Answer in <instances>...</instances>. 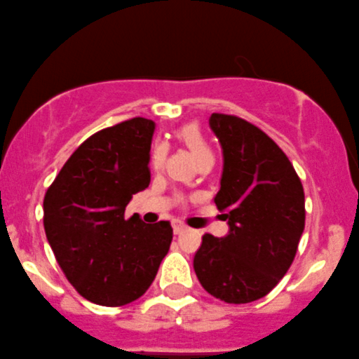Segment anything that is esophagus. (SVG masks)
<instances>
[{
    "instance_id": "34e87169",
    "label": "esophagus",
    "mask_w": 359,
    "mask_h": 359,
    "mask_svg": "<svg viewBox=\"0 0 359 359\" xmlns=\"http://www.w3.org/2000/svg\"><path fill=\"white\" fill-rule=\"evenodd\" d=\"M186 230H187V226L180 222V219H175V222H173V233L175 235H182Z\"/></svg>"
}]
</instances>
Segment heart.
Segmentation results:
<instances>
[{"label":"heart","mask_w":359,"mask_h":359,"mask_svg":"<svg viewBox=\"0 0 359 359\" xmlns=\"http://www.w3.org/2000/svg\"><path fill=\"white\" fill-rule=\"evenodd\" d=\"M173 136H175V140L180 141V143L198 158V161L212 158V148L210 141L204 136L203 129H201L198 122H187V124L179 126V128L173 131ZM163 155L165 148L161 147V144H155L151 149V163L155 165V167H158L161 160H163Z\"/></svg>","instance_id":"obj_1"}]
</instances>
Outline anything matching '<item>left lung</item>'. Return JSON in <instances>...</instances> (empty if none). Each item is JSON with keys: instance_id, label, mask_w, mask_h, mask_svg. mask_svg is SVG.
Listing matches in <instances>:
<instances>
[{"instance_id": "left-lung-1", "label": "left lung", "mask_w": 359, "mask_h": 359, "mask_svg": "<svg viewBox=\"0 0 359 359\" xmlns=\"http://www.w3.org/2000/svg\"><path fill=\"white\" fill-rule=\"evenodd\" d=\"M210 126L224 158L215 204L230 231L223 238L203 235L194 271L215 298L250 303L293 264L305 228V192L285 151L257 126L216 112Z\"/></svg>"}]
</instances>
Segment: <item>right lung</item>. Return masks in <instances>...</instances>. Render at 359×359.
I'll use <instances>...</instances> for the list:
<instances>
[{
    "label": "right lung",
    "mask_w": 359,
    "mask_h": 359,
    "mask_svg": "<svg viewBox=\"0 0 359 359\" xmlns=\"http://www.w3.org/2000/svg\"><path fill=\"white\" fill-rule=\"evenodd\" d=\"M155 122L133 117L85 140L44 196V230L59 267L88 302L122 306L143 297L170 249V222L126 219L149 186Z\"/></svg>",
    "instance_id": "obj_1"
}]
</instances>
